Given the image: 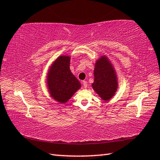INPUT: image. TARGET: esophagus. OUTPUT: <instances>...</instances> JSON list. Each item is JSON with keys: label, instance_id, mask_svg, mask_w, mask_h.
Returning a JSON list of instances; mask_svg holds the SVG:
<instances>
[{"label": "esophagus", "instance_id": "34e87169", "mask_svg": "<svg viewBox=\"0 0 160 160\" xmlns=\"http://www.w3.org/2000/svg\"><path fill=\"white\" fill-rule=\"evenodd\" d=\"M82 85L84 86V88H87V87H88V82H87V81H85V80H83L82 81Z\"/></svg>", "mask_w": 160, "mask_h": 160}]
</instances>
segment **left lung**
Returning <instances> with one entry per match:
<instances>
[{
	"label": "left lung",
	"mask_w": 160,
	"mask_h": 160,
	"mask_svg": "<svg viewBox=\"0 0 160 160\" xmlns=\"http://www.w3.org/2000/svg\"><path fill=\"white\" fill-rule=\"evenodd\" d=\"M94 75L92 88L103 100L108 101L115 94L118 82L114 70L106 56H102L96 61Z\"/></svg>",
	"instance_id": "8db88e82"
}]
</instances>
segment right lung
Segmentation results:
<instances>
[{
    "instance_id": "right-lung-1",
    "label": "right lung",
    "mask_w": 160,
    "mask_h": 160,
    "mask_svg": "<svg viewBox=\"0 0 160 160\" xmlns=\"http://www.w3.org/2000/svg\"><path fill=\"white\" fill-rule=\"evenodd\" d=\"M70 57L61 56L53 62L48 71L47 85L51 97L60 103H66L80 88L78 80L70 70Z\"/></svg>"
}]
</instances>
